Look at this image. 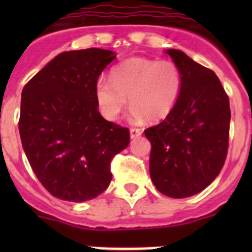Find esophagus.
Returning <instances> with one entry per match:
<instances>
[{
    "label": "esophagus",
    "mask_w": 252,
    "mask_h": 252,
    "mask_svg": "<svg viewBox=\"0 0 252 252\" xmlns=\"http://www.w3.org/2000/svg\"><path fill=\"white\" fill-rule=\"evenodd\" d=\"M141 133H142L141 128H135V127H131L130 128V136H131V139H135V137L140 136Z\"/></svg>",
    "instance_id": "obj_1"
}]
</instances>
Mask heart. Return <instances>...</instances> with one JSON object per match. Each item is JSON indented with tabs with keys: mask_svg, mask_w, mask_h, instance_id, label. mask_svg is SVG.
Here are the masks:
<instances>
[{
	"mask_svg": "<svg viewBox=\"0 0 252 252\" xmlns=\"http://www.w3.org/2000/svg\"><path fill=\"white\" fill-rule=\"evenodd\" d=\"M182 87L183 74L174 62L130 58L111 70V79L97 81L95 99L108 120L117 119L130 98L133 121H158L174 108Z\"/></svg>",
	"mask_w": 252,
	"mask_h": 252,
	"instance_id": "b5f03b06",
	"label": "heart"
}]
</instances>
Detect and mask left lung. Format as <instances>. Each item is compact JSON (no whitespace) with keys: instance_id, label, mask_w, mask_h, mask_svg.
Wrapping results in <instances>:
<instances>
[{"instance_id":"left-lung-1","label":"left lung","mask_w":252,"mask_h":252,"mask_svg":"<svg viewBox=\"0 0 252 252\" xmlns=\"http://www.w3.org/2000/svg\"><path fill=\"white\" fill-rule=\"evenodd\" d=\"M183 74L177 104L160 124L146 128L151 142L150 177L164 195L187 198L216 179L228 150V95L213 70L183 51L168 49Z\"/></svg>"}]
</instances>
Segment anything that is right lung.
<instances>
[{
  "label": "right lung",
  "instance_id": "1",
  "mask_svg": "<svg viewBox=\"0 0 252 252\" xmlns=\"http://www.w3.org/2000/svg\"><path fill=\"white\" fill-rule=\"evenodd\" d=\"M115 59L98 48L64 51L25 84L19 130L35 175L58 199L86 202L112 179L111 161L127 148V127L98 111L95 84Z\"/></svg>",
  "mask_w": 252,
  "mask_h": 252
}]
</instances>
